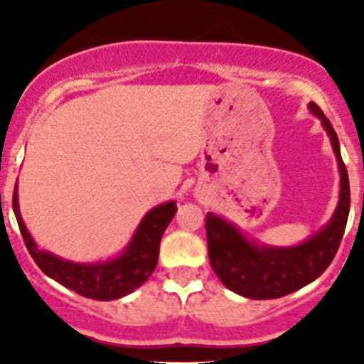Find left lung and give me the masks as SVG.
Masks as SVG:
<instances>
[{
  "mask_svg": "<svg viewBox=\"0 0 364 364\" xmlns=\"http://www.w3.org/2000/svg\"><path fill=\"white\" fill-rule=\"evenodd\" d=\"M308 109L319 118L330 136L339 166V202L326 226L295 246H266L247 239L220 215H205L211 268L228 290L242 297L279 299L314 282L330 266L345 233L350 213V184L346 166L341 159L339 138L319 105L310 102Z\"/></svg>",
  "mask_w": 364,
  "mask_h": 364,
  "instance_id": "obj_1",
  "label": "left lung"
}]
</instances>
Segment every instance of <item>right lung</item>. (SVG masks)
<instances>
[{
  "label": "right lung",
  "mask_w": 364,
  "mask_h": 364,
  "mask_svg": "<svg viewBox=\"0 0 364 364\" xmlns=\"http://www.w3.org/2000/svg\"><path fill=\"white\" fill-rule=\"evenodd\" d=\"M12 210L28 253L47 277L87 299L112 301L129 295L151 277L159 262L160 240L175 217L176 204L175 200H169L147 211L124 252L118 257L98 262H73L41 250L31 237L19 213L18 184L12 197Z\"/></svg>",
  "instance_id": "right-lung-1"
}]
</instances>
